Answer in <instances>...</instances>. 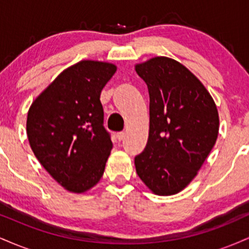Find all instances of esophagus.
<instances>
[{
  "instance_id": "obj_1",
  "label": "esophagus",
  "mask_w": 249,
  "mask_h": 249,
  "mask_svg": "<svg viewBox=\"0 0 249 249\" xmlns=\"http://www.w3.org/2000/svg\"><path fill=\"white\" fill-rule=\"evenodd\" d=\"M125 136H126V133H125V132H118L116 134V137H117V139H118V141H123V139L125 138Z\"/></svg>"
}]
</instances>
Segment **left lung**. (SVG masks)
I'll return each mask as SVG.
<instances>
[{
    "label": "left lung",
    "instance_id": "left-lung-1",
    "mask_svg": "<svg viewBox=\"0 0 249 249\" xmlns=\"http://www.w3.org/2000/svg\"><path fill=\"white\" fill-rule=\"evenodd\" d=\"M150 95L145 150L134 158L137 174L153 194L173 196L196 178L219 134L214 99L185 65L157 56L134 65Z\"/></svg>",
    "mask_w": 249,
    "mask_h": 249
}]
</instances>
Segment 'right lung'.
I'll use <instances>...</instances> for the list:
<instances>
[{
    "mask_svg": "<svg viewBox=\"0 0 249 249\" xmlns=\"http://www.w3.org/2000/svg\"><path fill=\"white\" fill-rule=\"evenodd\" d=\"M116 64L83 59L63 70L30 105L27 136L41 165L72 193L95 187L112 150L103 126V88Z\"/></svg>",
    "mask_w": 249,
    "mask_h": 249,
    "instance_id": "obj_1",
    "label": "right lung"
}]
</instances>
